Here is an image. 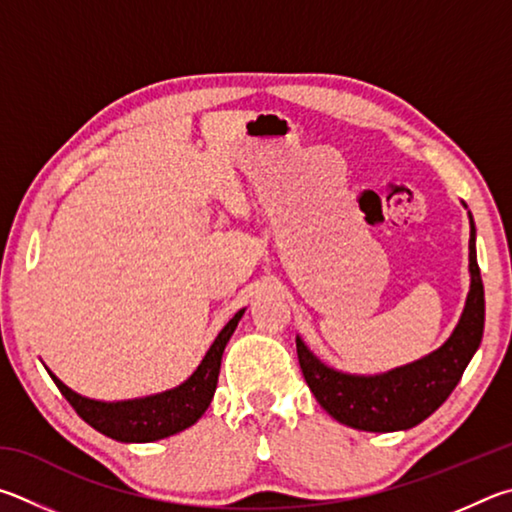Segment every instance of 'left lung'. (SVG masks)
I'll list each match as a JSON object with an SVG mask.
<instances>
[{
    "label": "left lung",
    "mask_w": 512,
    "mask_h": 512,
    "mask_svg": "<svg viewBox=\"0 0 512 512\" xmlns=\"http://www.w3.org/2000/svg\"><path fill=\"white\" fill-rule=\"evenodd\" d=\"M465 209L468 204L461 202ZM470 218V290L452 335L420 360L396 369L357 375L337 371L297 335V355L310 391L337 423L362 432H405L423 423L450 398L465 366L477 353L486 321V299L477 263V229Z\"/></svg>",
    "instance_id": "obj_1"
}]
</instances>
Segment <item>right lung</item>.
I'll list each match as a JSON object with an SVG mask.
<instances>
[{
    "instance_id": "right-lung-1",
    "label": "right lung",
    "mask_w": 512,
    "mask_h": 512,
    "mask_svg": "<svg viewBox=\"0 0 512 512\" xmlns=\"http://www.w3.org/2000/svg\"><path fill=\"white\" fill-rule=\"evenodd\" d=\"M245 310L247 308L238 310L229 319V324L220 330L215 342L202 357L200 366L191 373V378L168 391L152 393V396L116 402L85 398L74 389H69L65 382L58 380L47 366L44 369L49 371L51 380L56 382V387L67 398L69 405L76 409V414L87 425H92L96 432L121 443L161 441V438L179 434L195 425L204 411L209 409L215 387H218L222 353L229 344L233 330L238 328V321L245 315Z\"/></svg>"
}]
</instances>
